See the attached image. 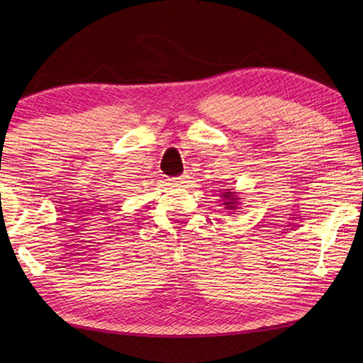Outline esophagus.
I'll return each mask as SVG.
<instances>
[{"label":"esophagus","instance_id":"obj_1","mask_svg":"<svg viewBox=\"0 0 363 363\" xmlns=\"http://www.w3.org/2000/svg\"><path fill=\"white\" fill-rule=\"evenodd\" d=\"M174 184H184L186 182V176H179V177H176V179L173 181Z\"/></svg>","mask_w":363,"mask_h":363}]
</instances>
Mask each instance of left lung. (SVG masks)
<instances>
[{"label": "left lung", "mask_w": 363, "mask_h": 363, "mask_svg": "<svg viewBox=\"0 0 363 363\" xmlns=\"http://www.w3.org/2000/svg\"><path fill=\"white\" fill-rule=\"evenodd\" d=\"M221 196V204L226 207V211H237L238 209V204H240V196H238V191L233 190V189H226L223 194L220 195Z\"/></svg>", "instance_id": "obj_1"}]
</instances>
